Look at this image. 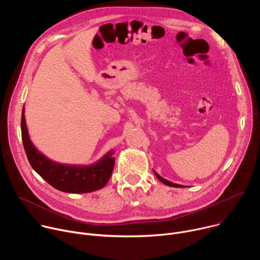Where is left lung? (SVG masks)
<instances>
[{
  "label": "left lung",
  "mask_w": 260,
  "mask_h": 260,
  "mask_svg": "<svg viewBox=\"0 0 260 260\" xmlns=\"http://www.w3.org/2000/svg\"><path fill=\"white\" fill-rule=\"evenodd\" d=\"M154 172V174H155V176L157 177V179L158 180H160L164 184H166V185H168V186H172V187H186V186H184V185H180V184H176V183H173V182H170V181H168V180H166V179H164L162 177H160L155 171H153Z\"/></svg>",
  "instance_id": "1"
}]
</instances>
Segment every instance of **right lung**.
Returning a JSON list of instances; mask_svg holds the SVG:
<instances>
[{"instance_id":"obj_1","label":"right lung","mask_w":260,"mask_h":260,"mask_svg":"<svg viewBox=\"0 0 260 260\" xmlns=\"http://www.w3.org/2000/svg\"><path fill=\"white\" fill-rule=\"evenodd\" d=\"M21 137L24 151L31 168L57 190L69 193H86L103 188L109 181L115 164L114 151H109L89 166H72L55 162L42 154L31 143L24 117L21 114Z\"/></svg>"}]
</instances>
